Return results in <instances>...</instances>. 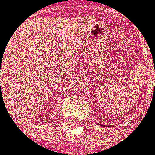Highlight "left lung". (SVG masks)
<instances>
[{"mask_svg": "<svg viewBox=\"0 0 155 155\" xmlns=\"http://www.w3.org/2000/svg\"><path fill=\"white\" fill-rule=\"evenodd\" d=\"M100 126H103V127H105V126H104V125H102V124H100ZM106 127H107V126H106Z\"/></svg>", "mask_w": 155, "mask_h": 155, "instance_id": "8db88e82", "label": "left lung"}]
</instances>
